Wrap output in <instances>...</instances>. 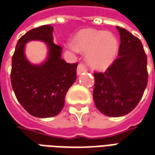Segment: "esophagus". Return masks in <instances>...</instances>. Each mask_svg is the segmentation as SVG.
<instances>
[{"instance_id": "1", "label": "esophagus", "mask_w": 155, "mask_h": 155, "mask_svg": "<svg viewBox=\"0 0 155 155\" xmlns=\"http://www.w3.org/2000/svg\"><path fill=\"white\" fill-rule=\"evenodd\" d=\"M86 70H87V69H86V67H85V65L84 64H82V63L79 64V65H78V67H77V74H81V73L85 72Z\"/></svg>"}]
</instances>
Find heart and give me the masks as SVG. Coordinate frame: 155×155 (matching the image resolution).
<instances>
[{
	"label": "heart",
	"mask_w": 155,
	"mask_h": 155,
	"mask_svg": "<svg viewBox=\"0 0 155 155\" xmlns=\"http://www.w3.org/2000/svg\"><path fill=\"white\" fill-rule=\"evenodd\" d=\"M70 49L87 51L89 64L98 70H104L114 61L118 52V42L107 31L85 29L78 32L74 44L69 45Z\"/></svg>",
	"instance_id": "1"
}]
</instances>
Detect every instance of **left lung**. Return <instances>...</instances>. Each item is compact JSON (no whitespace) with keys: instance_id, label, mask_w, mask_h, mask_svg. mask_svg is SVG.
<instances>
[{"instance_id":"1","label":"left lung","mask_w":155,"mask_h":155,"mask_svg":"<svg viewBox=\"0 0 155 155\" xmlns=\"http://www.w3.org/2000/svg\"><path fill=\"white\" fill-rule=\"evenodd\" d=\"M121 44L118 57L105 72H94L93 97L97 109L108 117L129 113L141 100L148 84L147 55L141 41L117 27Z\"/></svg>"}]
</instances>
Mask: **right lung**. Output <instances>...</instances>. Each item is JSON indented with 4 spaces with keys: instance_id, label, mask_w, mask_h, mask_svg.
Returning a JSON list of instances; mask_svg holds the SVG:
<instances>
[{
    "instance_id": "add662e5",
    "label": "right lung",
    "mask_w": 155,
    "mask_h": 155,
    "mask_svg": "<svg viewBox=\"0 0 155 155\" xmlns=\"http://www.w3.org/2000/svg\"><path fill=\"white\" fill-rule=\"evenodd\" d=\"M54 28L44 25L30 30L17 41L12 59L11 82L17 101L36 117H51L64 107L68 90L76 80L78 64L61 59L62 48L53 42ZM30 40L47 42L50 53L42 66H32L25 58V44Z\"/></svg>"
}]
</instances>
